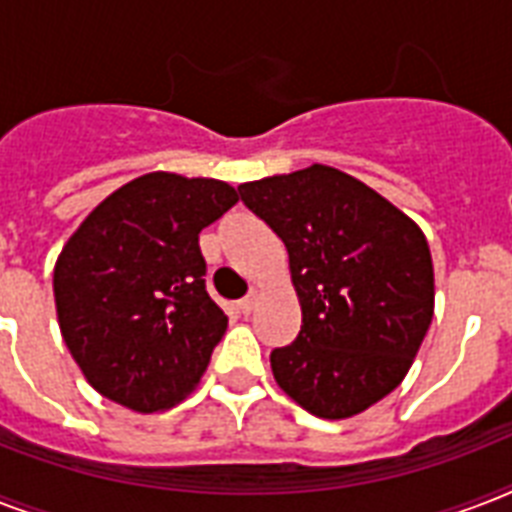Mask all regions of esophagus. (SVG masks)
<instances>
[{
	"label": "esophagus",
	"instance_id": "34e87169",
	"mask_svg": "<svg viewBox=\"0 0 512 512\" xmlns=\"http://www.w3.org/2000/svg\"><path fill=\"white\" fill-rule=\"evenodd\" d=\"M257 297H260V292H257V289H249V295L244 297V300H241V303H239V311L244 313V316H249V313L255 311Z\"/></svg>",
	"mask_w": 512,
	"mask_h": 512
}]
</instances>
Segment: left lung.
Listing matches in <instances>:
<instances>
[{
    "label": "left lung",
    "mask_w": 512,
    "mask_h": 512,
    "mask_svg": "<svg viewBox=\"0 0 512 512\" xmlns=\"http://www.w3.org/2000/svg\"><path fill=\"white\" fill-rule=\"evenodd\" d=\"M239 196L284 241L303 308L300 335L271 353L279 388L324 420L377 404L401 385L433 321L420 225L324 164L244 183Z\"/></svg>",
    "instance_id": "1"
}]
</instances>
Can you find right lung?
Masks as SVG:
<instances>
[{
	"mask_svg": "<svg viewBox=\"0 0 512 512\" xmlns=\"http://www.w3.org/2000/svg\"><path fill=\"white\" fill-rule=\"evenodd\" d=\"M239 201L212 177L148 172L103 199L55 263L71 356L100 396L151 414L180 404L225 335L199 233Z\"/></svg>",
	"mask_w": 512,
	"mask_h": 512,
	"instance_id": "obj_1",
	"label": "right lung"
}]
</instances>
